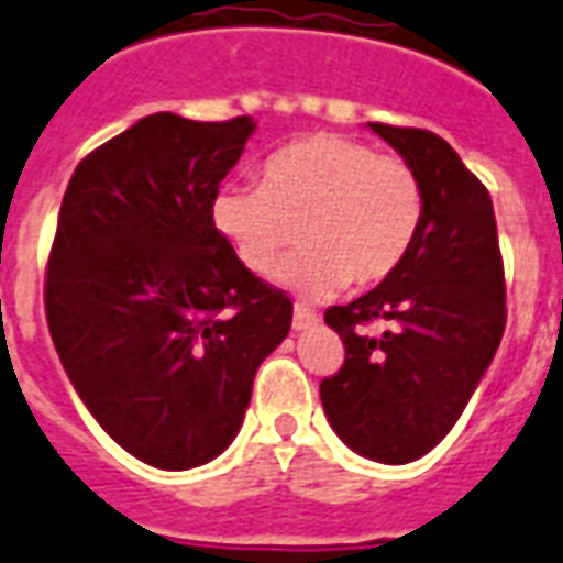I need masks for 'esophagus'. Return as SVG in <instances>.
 <instances>
[{
	"instance_id": "esophagus-1",
	"label": "esophagus",
	"mask_w": 563,
	"mask_h": 563,
	"mask_svg": "<svg viewBox=\"0 0 563 563\" xmlns=\"http://www.w3.org/2000/svg\"><path fill=\"white\" fill-rule=\"evenodd\" d=\"M313 324H319V316H316L313 310H307V307H295V313H292L295 331H307V328H313Z\"/></svg>"
}]
</instances>
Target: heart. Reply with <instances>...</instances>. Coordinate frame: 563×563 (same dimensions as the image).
<instances>
[{
  "label": "heart",
  "mask_w": 563,
  "mask_h": 563,
  "mask_svg": "<svg viewBox=\"0 0 563 563\" xmlns=\"http://www.w3.org/2000/svg\"><path fill=\"white\" fill-rule=\"evenodd\" d=\"M211 223L250 274H268L295 241L277 280L324 298L390 277L409 256L423 223L418 173L373 145L313 133L283 145L262 164L260 185H223L211 199Z\"/></svg>",
  "instance_id": "obj_1"
}]
</instances>
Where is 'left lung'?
Wrapping results in <instances>:
<instances>
[{"label":"left lung","instance_id":"8db88e82","mask_svg":"<svg viewBox=\"0 0 563 563\" xmlns=\"http://www.w3.org/2000/svg\"><path fill=\"white\" fill-rule=\"evenodd\" d=\"M369 131L418 173L423 223L390 277L324 310L345 361L319 394L352 451L402 465L451 432L493 364L507 322L504 262L489 190L439 133L382 122ZM373 321L388 324L385 335L365 334Z\"/></svg>","mask_w":563,"mask_h":563}]
</instances>
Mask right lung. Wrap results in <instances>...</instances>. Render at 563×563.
<instances>
[{
    "label": "right lung",
    "mask_w": 563,
    "mask_h": 563,
    "mask_svg": "<svg viewBox=\"0 0 563 563\" xmlns=\"http://www.w3.org/2000/svg\"><path fill=\"white\" fill-rule=\"evenodd\" d=\"M253 128L154 112L86 154L62 199L44 280L53 345L107 435L166 472L227 451L292 328V298L211 223Z\"/></svg>",
    "instance_id": "add662e5"
}]
</instances>
